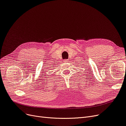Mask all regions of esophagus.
Wrapping results in <instances>:
<instances>
[{"label":"esophagus","mask_w":126,"mask_h":126,"mask_svg":"<svg viewBox=\"0 0 126 126\" xmlns=\"http://www.w3.org/2000/svg\"><path fill=\"white\" fill-rule=\"evenodd\" d=\"M64 61H65V62H68V60H64Z\"/></svg>","instance_id":"34e87169"}]
</instances>
